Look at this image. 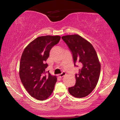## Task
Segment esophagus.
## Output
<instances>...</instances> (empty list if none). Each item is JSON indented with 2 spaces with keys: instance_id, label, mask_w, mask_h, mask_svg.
Instances as JSON below:
<instances>
[{
  "instance_id": "obj_1",
  "label": "esophagus",
  "mask_w": 120,
  "mask_h": 120,
  "mask_svg": "<svg viewBox=\"0 0 120 120\" xmlns=\"http://www.w3.org/2000/svg\"><path fill=\"white\" fill-rule=\"evenodd\" d=\"M66 75V72H63L62 73H61V74H59L58 75L59 76V77H60V78H62V77H63L65 75Z\"/></svg>"
}]
</instances>
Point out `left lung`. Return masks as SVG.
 I'll return each instance as SVG.
<instances>
[{
  "label": "left lung",
  "instance_id": "obj_1",
  "mask_svg": "<svg viewBox=\"0 0 120 120\" xmlns=\"http://www.w3.org/2000/svg\"><path fill=\"white\" fill-rule=\"evenodd\" d=\"M62 38L72 52L75 66L78 62L81 67L75 76L76 84L68 88L69 92L77 98L86 97L96 87L99 78L101 64L97 53L90 42L78 34Z\"/></svg>",
  "mask_w": 120,
  "mask_h": 120
}]
</instances>
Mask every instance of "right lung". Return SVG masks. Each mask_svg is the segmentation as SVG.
I'll return each mask as SVG.
<instances>
[{
    "label": "right lung",
    "mask_w": 120,
    "mask_h": 120,
    "mask_svg": "<svg viewBox=\"0 0 120 120\" xmlns=\"http://www.w3.org/2000/svg\"><path fill=\"white\" fill-rule=\"evenodd\" d=\"M60 36H42L35 38L25 48L19 64V75L21 82L32 97L40 101L46 99L53 92L57 81L45 69V61L50 51L60 40Z\"/></svg>",
    "instance_id": "obj_1"
}]
</instances>
